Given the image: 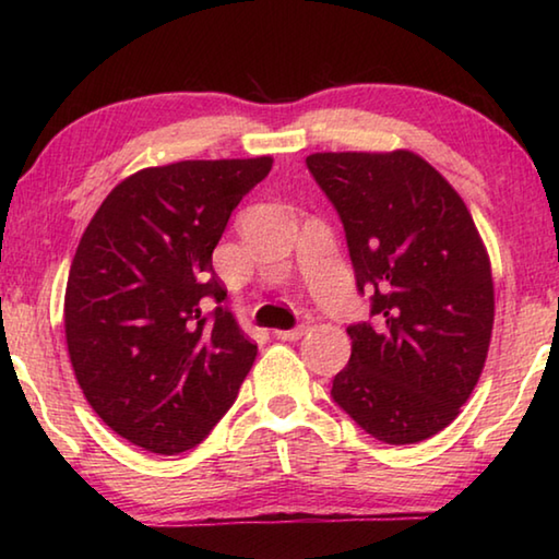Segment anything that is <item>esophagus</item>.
<instances>
[{"instance_id": "esophagus-1", "label": "esophagus", "mask_w": 559, "mask_h": 559, "mask_svg": "<svg viewBox=\"0 0 559 559\" xmlns=\"http://www.w3.org/2000/svg\"><path fill=\"white\" fill-rule=\"evenodd\" d=\"M273 335H276L278 340H288V343H293V340H300L302 335H306V328H293V330H276V333H273Z\"/></svg>"}]
</instances>
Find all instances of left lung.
Returning <instances> with one entry per match:
<instances>
[{"label": "left lung", "instance_id": "8db88e82", "mask_svg": "<svg viewBox=\"0 0 559 559\" xmlns=\"http://www.w3.org/2000/svg\"><path fill=\"white\" fill-rule=\"evenodd\" d=\"M310 175L340 214L374 325L333 400L377 441L402 447L456 419L484 372L496 298L486 243L456 189L412 150L313 153Z\"/></svg>", "mask_w": 559, "mask_h": 559}]
</instances>
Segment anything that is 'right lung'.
<instances>
[{
	"label": "right lung",
	"mask_w": 559,
	"mask_h": 559,
	"mask_svg": "<svg viewBox=\"0 0 559 559\" xmlns=\"http://www.w3.org/2000/svg\"><path fill=\"white\" fill-rule=\"evenodd\" d=\"M273 157L182 159L122 179L83 231L63 298L83 396L135 447L182 453L234 404L257 345L231 310L212 251Z\"/></svg>",
	"instance_id": "obj_1"
}]
</instances>
